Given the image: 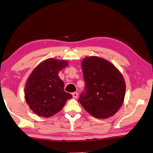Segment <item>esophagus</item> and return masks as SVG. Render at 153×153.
I'll return each mask as SVG.
<instances>
[{
  "label": "esophagus",
  "mask_w": 153,
  "mask_h": 153,
  "mask_svg": "<svg viewBox=\"0 0 153 153\" xmlns=\"http://www.w3.org/2000/svg\"><path fill=\"white\" fill-rule=\"evenodd\" d=\"M72 97L74 98H77L78 97V93L77 92H74V93H72Z\"/></svg>",
  "instance_id": "esophagus-1"
}]
</instances>
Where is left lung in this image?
Listing matches in <instances>:
<instances>
[{
	"label": "left lung",
	"mask_w": 153,
	"mask_h": 153,
	"mask_svg": "<svg viewBox=\"0 0 153 153\" xmlns=\"http://www.w3.org/2000/svg\"><path fill=\"white\" fill-rule=\"evenodd\" d=\"M85 82L79 102L91 115L106 119L115 115L123 105L126 84L121 73L107 60L91 56L83 60Z\"/></svg>",
	"instance_id": "obj_1"
}]
</instances>
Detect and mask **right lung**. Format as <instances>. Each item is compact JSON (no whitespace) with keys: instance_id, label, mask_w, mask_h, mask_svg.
I'll return each mask as SVG.
<instances>
[{"instance_id":"right-lung-1","label":"right lung","mask_w":153,"mask_h":153,"mask_svg":"<svg viewBox=\"0 0 153 153\" xmlns=\"http://www.w3.org/2000/svg\"><path fill=\"white\" fill-rule=\"evenodd\" d=\"M67 65L66 60L49 58L38 65L27 79L25 98L29 108L38 116L55 115L72 98L64 90L65 84L58 76L59 71Z\"/></svg>"}]
</instances>
